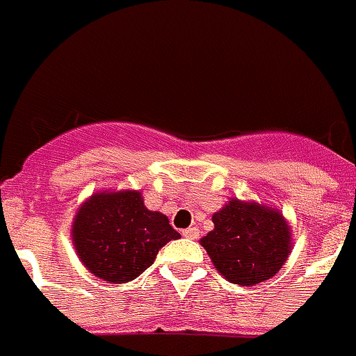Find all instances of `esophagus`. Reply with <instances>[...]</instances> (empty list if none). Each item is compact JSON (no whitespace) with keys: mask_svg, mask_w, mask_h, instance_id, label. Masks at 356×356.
Instances as JSON below:
<instances>
[{"mask_svg":"<svg viewBox=\"0 0 356 356\" xmlns=\"http://www.w3.org/2000/svg\"><path fill=\"white\" fill-rule=\"evenodd\" d=\"M182 236L190 238V240H197V238H199V229H197V227H188V229H182Z\"/></svg>","mask_w":356,"mask_h":356,"instance_id":"obj_1","label":"esophagus"}]
</instances>
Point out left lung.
<instances>
[{
  "mask_svg": "<svg viewBox=\"0 0 356 356\" xmlns=\"http://www.w3.org/2000/svg\"><path fill=\"white\" fill-rule=\"evenodd\" d=\"M215 229L200 240L213 265L231 283L258 285L270 280L290 252V229L280 211L229 200L213 215Z\"/></svg>",
  "mask_w": 356,
  "mask_h": 356,
  "instance_id": "obj_1",
  "label": "left lung"
}]
</instances>
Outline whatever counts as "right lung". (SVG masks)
I'll return each instance as SVG.
<instances>
[{
  "label": "right lung",
  "mask_w": 356,
  "mask_h": 356,
  "mask_svg": "<svg viewBox=\"0 0 356 356\" xmlns=\"http://www.w3.org/2000/svg\"><path fill=\"white\" fill-rule=\"evenodd\" d=\"M181 234L163 213L148 211L138 191L97 193L76 213L73 243L89 272L127 283L154 264L157 252Z\"/></svg>",
  "instance_id": "obj_1"
}]
</instances>
